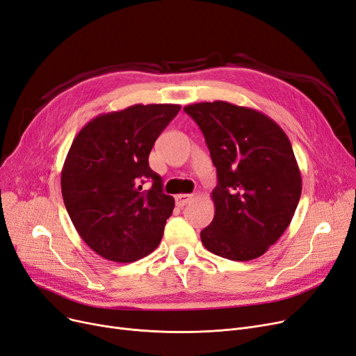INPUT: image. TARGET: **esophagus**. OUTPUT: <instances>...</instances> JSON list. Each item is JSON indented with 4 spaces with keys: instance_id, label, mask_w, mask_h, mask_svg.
Instances as JSON below:
<instances>
[{
    "instance_id": "obj_1",
    "label": "esophagus",
    "mask_w": 356,
    "mask_h": 356,
    "mask_svg": "<svg viewBox=\"0 0 356 356\" xmlns=\"http://www.w3.org/2000/svg\"><path fill=\"white\" fill-rule=\"evenodd\" d=\"M192 200H193V195H189V193L176 195V205H177V207H185V205L189 204Z\"/></svg>"
}]
</instances>
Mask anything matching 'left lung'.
<instances>
[{
  "label": "left lung",
  "mask_w": 356,
  "mask_h": 356,
  "mask_svg": "<svg viewBox=\"0 0 356 356\" xmlns=\"http://www.w3.org/2000/svg\"><path fill=\"white\" fill-rule=\"evenodd\" d=\"M185 110L202 130L218 183L216 213L201 232L209 252L232 261L261 257L280 239L298 207L302 179L283 129L264 113L226 101Z\"/></svg>",
  "instance_id": "left-lung-1"
}]
</instances>
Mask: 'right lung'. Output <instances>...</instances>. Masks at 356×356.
<instances>
[{
    "label": "right lung",
    "mask_w": 356,
    "mask_h": 356,
    "mask_svg": "<svg viewBox=\"0 0 356 356\" xmlns=\"http://www.w3.org/2000/svg\"><path fill=\"white\" fill-rule=\"evenodd\" d=\"M179 111L177 104H136L92 118L74 138L61 170L63 200L77 233L102 258L134 262L160 245L175 200L148 156ZM147 178L153 186L145 191Z\"/></svg>",
    "instance_id": "add662e5"
}]
</instances>
